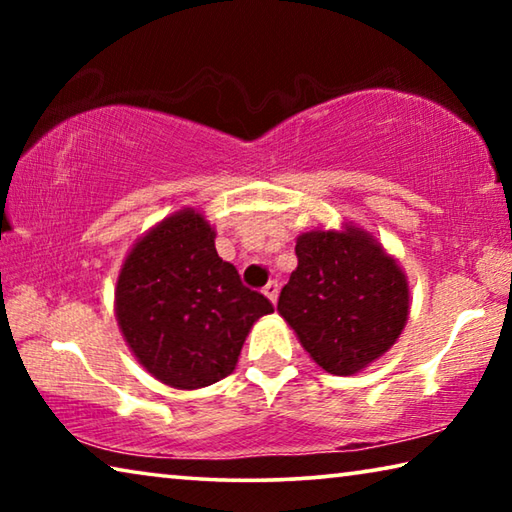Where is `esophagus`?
<instances>
[{"label": "esophagus", "mask_w": 512, "mask_h": 512, "mask_svg": "<svg viewBox=\"0 0 512 512\" xmlns=\"http://www.w3.org/2000/svg\"><path fill=\"white\" fill-rule=\"evenodd\" d=\"M264 296H266L268 300H271L273 305H275V302H277V296H280V284H277V282H268L266 287H264Z\"/></svg>", "instance_id": "1"}]
</instances>
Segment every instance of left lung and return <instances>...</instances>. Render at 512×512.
Masks as SVG:
<instances>
[{
	"label": "left lung",
	"instance_id": "8db88e82",
	"mask_svg": "<svg viewBox=\"0 0 512 512\" xmlns=\"http://www.w3.org/2000/svg\"><path fill=\"white\" fill-rule=\"evenodd\" d=\"M298 266L277 311L329 375L350 377L393 348L409 320L404 268L357 223L296 239Z\"/></svg>",
	"mask_w": 512,
	"mask_h": 512
}]
</instances>
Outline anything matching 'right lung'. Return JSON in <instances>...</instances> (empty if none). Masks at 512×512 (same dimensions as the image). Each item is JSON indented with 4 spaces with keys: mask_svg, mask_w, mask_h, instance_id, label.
<instances>
[{
    "mask_svg": "<svg viewBox=\"0 0 512 512\" xmlns=\"http://www.w3.org/2000/svg\"><path fill=\"white\" fill-rule=\"evenodd\" d=\"M214 239L205 214L183 207L135 241L117 275L121 336L151 377L178 391L232 375L250 327L273 311Z\"/></svg>",
    "mask_w": 512,
    "mask_h": 512,
    "instance_id": "add662e5",
    "label": "right lung"
}]
</instances>
